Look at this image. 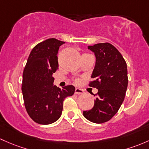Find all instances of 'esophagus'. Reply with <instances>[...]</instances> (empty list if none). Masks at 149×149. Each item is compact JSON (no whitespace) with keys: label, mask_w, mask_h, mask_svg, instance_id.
<instances>
[{"label":"esophagus","mask_w":149,"mask_h":149,"mask_svg":"<svg viewBox=\"0 0 149 149\" xmlns=\"http://www.w3.org/2000/svg\"><path fill=\"white\" fill-rule=\"evenodd\" d=\"M84 93V90L82 89H80V88H76L75 89V93L76 94H83Z\"/></svg>","instance_id":"34e87169"}]
</instances>
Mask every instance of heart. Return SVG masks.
<instances>
[{
    "mask_svg": "<svg viewBox=\"0 0 149 149\" xmlns=\"http://www.w3.org/2000/svg\"><path fill=\"white\" fill-rule=\"evenodd\" d=\"M74 81H75V83H76V84H79V83H80V80L77 79H75Z\"/></svg>",
    "mask_w": 149,
    "mask_h": 149,
    "instance_id": "heart-1",
    "label": "heart"
}]
</instances>
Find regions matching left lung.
I'll list each match as a JSON object with an SVG mask.
<instances>
[{
	"label": "left lung",
	"instance_id": "1",
	"mask_svg": "<svg viewBox=\"0 0 149 149\" xmlns=\"http://www.w3.org/2000/svg\"><path fill=\"white\" fill-rule=\"evenodd\" d=\"M95 56V65L89 86L96 88L91 109L83 112L86 119L95 123L109 121L118 112L128 86L127 65L120 53L109 43L89 46Z\"/></svg>",
	"mask_w": 149,
	"mask_h": 149
}]
</instances>
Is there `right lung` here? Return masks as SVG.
<instances>
[{"label": "right lung", "mask_w": 149, "mask_h": 149, "mask_svg": "<svg viewBox=\"0 0 149 149\" xmlns=\"http://www.w3.org/2000/svg\"><path fill=\"white\" fill-rule=\"evenodd\" d=\"M65 42L49 38L34 47L23 73L22 93L29 116L39 124L54 123L61 117L63 102L75 92L72 85L54 86L53 73L58 69V52Z\"/></svg>", "instance_id": "add662e5"}]
</instances>
